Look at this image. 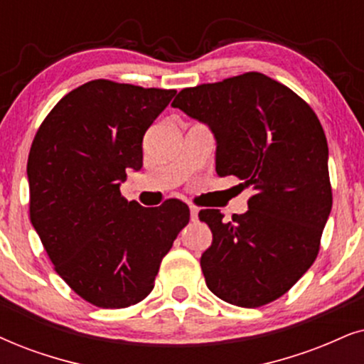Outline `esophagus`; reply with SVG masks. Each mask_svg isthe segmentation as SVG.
<instances>
[{
    "mask_svg": "<svg viewBox=\"0 0 364 364\" xmlns=\"http://www.w3.org/2000/svg\"><path fill=\"white\" fill-rule=\"evenodd\" d=\"M190 215H191V222H198V208H195V206H191Z\"/></svg>",
    "mask_w": 364,
    "mask_h": 364,
    "instance_id": "obj_1",
    "label": "esophagus"
}]
</instances>
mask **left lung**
Here are the masks:
<instances>
[{
	"mask_svg": "<svg viewBox=\"0 0 364 364\" xmlns=\"http://www.w3.org/2000/svg\"><path fill=\"white\" fill-rule=\"evenodd\" d=\"M171 105L211 129L216 173L255 191L230 222L198 213L213 233L200 259L206 285L228 304H269L319 254L333 206L324 129L306 100L259 72L183 89Z\"/></svg>",
	"mask_w": 364,
	"mask_h": 364,
	"instance_id": "8db88e82",
	"label": "left lung"
}]
</instances>
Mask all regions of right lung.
I'll return each mask as SVG.
<instances>
[{
    "instance_id": "1",
    "label": "right lung",
    "mask_w": 364,
    "mask_h": 364,
    "mask_svg": "<svg viewBox=\"0 0 364 364\" xmlns=\"http://www.w3.org/2000/svg\"><path fill=\"white\" fill-rule=\"evenodd\" d=\"M174 94L87 82L58 100L31 142V225L60 277L97 307L122 309L148 296L190 222L183 201L144 208L119 190L127 168L141 169L142 137Z\"/></svg>"
}]
</instances>
